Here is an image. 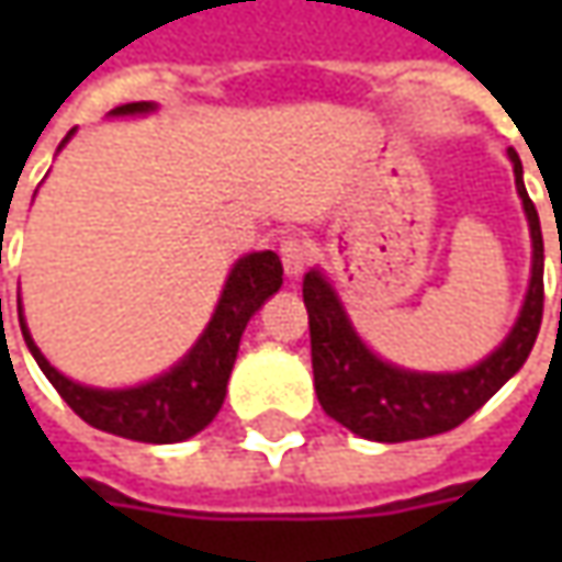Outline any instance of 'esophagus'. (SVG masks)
I'll list each match as a JSON object with an SVG mask.
<instances>
[{
    "instance_id": "1",
    "label": "esophagus",
    "mask_w": 562,
    "mask_h": 562,
    "mask_svg": "<svg viewBox=\"0 0 562 562\" xmlns=\"http://www.w3.org/2000/svg\"><path fill=\"white\" fill-rule=\"evenodd\" d=\"M310 259H313V249L306 240H300V237H288L284 244H281V262H284V274L296 281L306 266H310Z\"/></svg>"
}]
</instances>
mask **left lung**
<instances>
[{"label":"left lung","mask_w":562,"mask_h":562,"mask_svg":"<svg viewBox=\"0 0 562 562\" xmlns=\"http://www.w3.org/2000/svg\"><path fill=\"white\" fill-rule=\"evenodd\" d=\"M507 156L516 175V193L529 218L531 278L516 325L501 347H494L472 369L413 372L375 357L357 335L331 281L318 269L306 271L303 303L310 313L315 394L322 409L359 438L400 443L443 435L482 409L529 359L544 313V240L538 209L526 193L522 162L516 149H507Z\"/></svg>","instance_id":"left-lung-1"}]
</instances>
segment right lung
I'll return each instance as SVG.
<instances>
[{
	"mask_svg": "<svg viewBox=\"0 0 562 562\" xmlns=\"http://www.w3.org/2000/svg\"><path fill=\"white\" fill-rule=\"evenodd\" d=\"M149 112H156V102H127V105L112 109L109 115L124 119V115H149ZM71 137L75 131H68L61 146ZM281 274H284L281 259L271 249L247 252L244 259H237L227 274L215 313L209 318L200 340L187 350L184 359H178L168 372L153 381H143L134 387H115V391L90 387V384L61 375L33 344L27 322L21 315V300H18V318H21V335L27 340V350L36 359V366L53 381L55 391L80 419L90 422L99 431L131 438V441L178 443L203 431L205 425L218 416L244 328L271 293H278L284 281Z\"/></svg>",
	"mask_w": 562,
	"mask_h": 562,
	"instance_id": "obj_1",
	"label": "right lung"
}]
</instances>
